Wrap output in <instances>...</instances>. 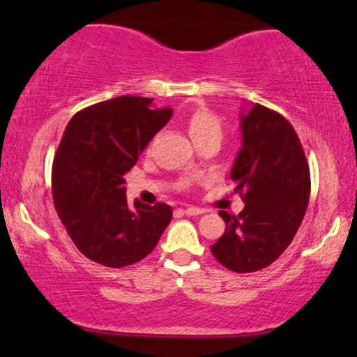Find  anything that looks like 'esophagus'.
Masks as SVG:
<instances>
[{
	"label": "esophagus",
	"mask_w": 357,
	"mask_h": 357,
	"mask_svg": "<svg viewBox=\"0 0 357 357\" xmlns=\"http://www.w3.org/2000/svg\"><path fill=\"white\" fill-rule=\"evenodd\" d=\"M183 213H184V215H188V216H198V215H203L204 210H203V208L188 206V208H184Z\"/></svg>",
	"instance_id": "34e87169"
}]
</instances>
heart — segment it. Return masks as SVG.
<instances>
[{"label": "heart", "instance_id": "obj_1", "mask_svg": "<svg viewBox=\"0 0 357 357\" xmlns=\"http://www.w3.org/2000/svg\"><path fill=\"white\" fill-rule=\"evenodd\" d=\"M188 130L192 139L203 136V134H220L221 122L218 116H215L211 110L206 107H196L188 117Z\"/></svg>", "mask_w": 357, "mask_h": 357}]
</instances>
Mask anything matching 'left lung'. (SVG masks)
I'll list each match as a JSON object with an SVG mask.
<instances>
[{
  "instance_id": "8db88e82",
  "label": "left lung",
  "mask_w": 357,
  "mask_h": 357,
  "mask_svg": "<svg viewBox=\"0 0 357 357\" xmlns=\"http://www.w3.org/2000/svg\"><path fill=\"white\" fill-rule=\"evenodd\" d=\"M241 149L231 167L245 208L220 211L227 230L211 253L231 272L268 267L292 243L307 211L310 171L296 129L275 110L253 104L240 116Z\"/></svg>"
}]
</instances>
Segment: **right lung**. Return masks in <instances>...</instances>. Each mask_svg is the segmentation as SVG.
I'll return each mask as SVG.
<instances>
[{"instance_id": "right-lung-1", "label": "right lung", "mask_w": 357, "mask_h": 357, "mask_svg": "<svg viewBox=\"0 0 357 357\" xmlns=\"http://www.w3.org/2000/svg\"><path fill=\"white\" fill-rule=\"evenodd\" d=\"M173 109L121 96L70 119L53 158L52 192L59 218L82 255L110 268L137 264L155 248L173 218L166 203L126 198V173L167 124Z\"/></svg>"}]
</instances>
